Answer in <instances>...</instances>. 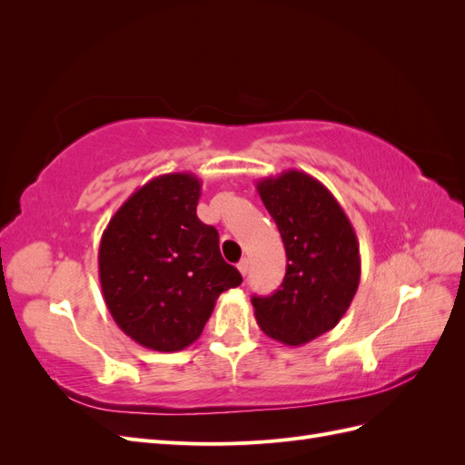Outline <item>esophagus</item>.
<instances>
[{
    "label": "esophagus",
    "mask_w": 465,
    "mask_h": 465,
    "mask_svg": "<svg viewBox=\"0 0 465 465\" xmlns=\"http://www.w3.org/2000/svg\"><path fill=\"white\" fill-rule=\"evenodd\" d=\"M248 270H250V262H248L246 258H244V260H241V262H238V272H241L244 277H246Z\"/></svg>",
    "instance_id": "esophagus-1"
}]
</instances>
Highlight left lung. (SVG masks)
I'll return each instance as SVG.
<instances>
[{
    "label": "left lung",
    "instance_id": "1",
    "mask_svg": "<svg viewBox=\"0 0 465 465\" xmlns=\"http://www.w3.org/2000/svg\"><path fill=\"white\" fill-rule=\"evenodd\" d=\"M256 190L283 238L287 273L272 297H252V306L265 335L299 347L335 328L351 306L361 281L359 241L333 193L311 174L265 176Z\"/></svg>",
    "mask_w": 465,
    "mask_h": 465
}]
</instances>
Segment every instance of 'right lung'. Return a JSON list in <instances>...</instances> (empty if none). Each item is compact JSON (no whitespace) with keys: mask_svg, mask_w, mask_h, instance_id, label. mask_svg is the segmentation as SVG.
Returning <instances> with one entry per match:
<instances>
[{"mask_svg":"<svg viewBox=\"0 0 465 465\" xmlns=\"http://www.w3.org/2000/svg\"><path fill=\"white\" fill-rule=\"evenodd\" d=\"M202 182L171 173L137 188L98 246V279L118 328L161 353L192 345L219 294L242 277L223 260L219 232L195 215Z\"/></svg>","mask_w":465,"mask_h":465,"instance_id":"obj_1","label":"right lung"}]
</instances>
